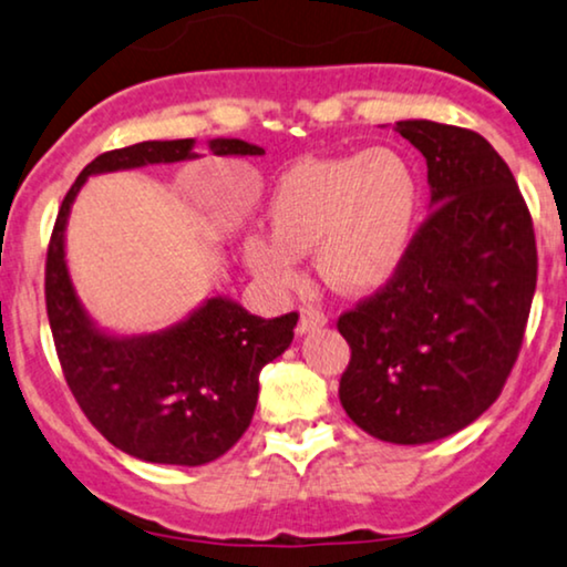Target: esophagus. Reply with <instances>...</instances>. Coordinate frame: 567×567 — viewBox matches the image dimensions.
<instances>
[{"instance_id":"obj_1","label":"esophagus","mask_w":567,"mask_h":567,"mask_svg":"<svg viewBox=\"0 0 567 567\" xmlns=\"http://www.w3.org/2000/svg\"><path fill=\"white\" fill-rule=\"evenodd\" d=\"M329 323L327 316L321 311H313V308H303V313H300V321H298V337H306L311 334V331H319Z\"/></svg>"}]
</instances>
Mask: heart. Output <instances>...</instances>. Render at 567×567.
<instances>
[{
  "mask_svg": "<svg viewBox=\"0 0 567 567\" xmlns=\"http://www.w3.org/2000/svg\"><path fill=\"white\" fill-rule=\"evenodd\" d=\"M422 186L396 147L306 157L279 176L269 199L271 233H251L244 259L261 282L292 290L300 256L316 251L323 282L342 296L381 290L410 254Z\"/></svg>",
  "mask_w": 567,
  "mask_h": 567,
  "instance_id": "b5f03b06",
  "label": "heart"
}]
</instances>
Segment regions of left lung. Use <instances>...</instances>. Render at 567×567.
<instances>
[{
	"label": "left lung",
	"mask_w": 567,
	"mask_h": 567,
	"mask_svg": "<svg viewBox=\"0 0 567 567\" xmlns=\"http://www.w3.org/2000/svg\"><path fill=\"white\" fill-rule=\"evenodd\" d=\"M394 130L425 157L430 215L394 279L337 323L352 350L339 402L368 435L422 446L501 396L537 288V244L485 137L427 118Z\"/></svg>",
	"instance_id": "1"
}]
</instances>
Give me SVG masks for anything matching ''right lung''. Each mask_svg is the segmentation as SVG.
<instances>
[{"instance_id":"obj_1","label":"right lung","mask_w":567,"mask_h":567,"mask_svg":"<svg viewBox=\"0 0 567 567\" xmlns=\"http://www.w3.org/2000/svg\"><path fill=\"white\" fill-rule=\"evenodd\" d=\"M215 155L264 147L217 137ZM196 140L140 142L85 165L56 215L47 259V311L64 379L105 441L153 464L202 466L220 458L251 425L261 368L292 342L298 313L261 319L228 296L202 300L186 319L150 334L97 327L66 267V223L90 176L199 157Z\"/></svg>"}]
</instances>
